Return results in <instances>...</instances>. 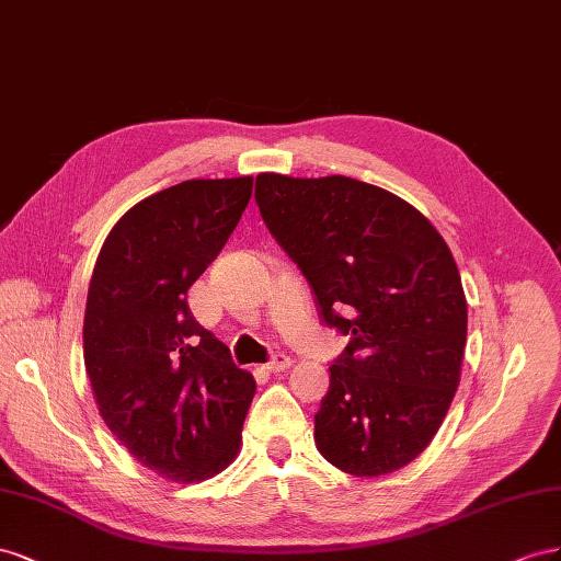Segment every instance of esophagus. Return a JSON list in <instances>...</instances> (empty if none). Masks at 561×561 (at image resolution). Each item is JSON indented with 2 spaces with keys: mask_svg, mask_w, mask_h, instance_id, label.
<instances>
[{
  "mask_svg": "<svg viewBox=\"0 0 561 561\" xmlns=\"http://www.w3.org/2000/svg\"><path fill=\"white\" fill-rule=\"evenodd\" d=\"M291 364H294V359L289 355H272V359L265 364V369L270 374H279V371L291 369Z\"/></svg>",
  "mask_w": 561,
  "mask_h": 561,
  "instance_id": "1",
  "label": "esophagus"
}]
</instances>
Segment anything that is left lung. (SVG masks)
<instances>
[{"label": "left lung", "mask_w": 561, "mask_h": 561, "mask_svg": "<svg viewBox=\"0 0 561 561\" xmlns=\"http://www.w3.org/2000/svg\"><path fill=\"white\" fill-rule=\"evenodd\" d=\"M255 202L319 314L350 335L314 415L319 454L355 477L409 466L460 382L468 302L451 249L415 206L347 175L261 173Z\"/></svg>", "instance_id": "left-lung-1"}]
</instances>
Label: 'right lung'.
Listing matches in <instances>:
<instances>
[{
	"instance_id": "add662e5",
	"label": "right lung",
	"mask_w": 561,
	"mask_h": 561,
	"mask_svg": "<svg viewBox=\"0 0 561 561\" xmlns=\"http://www.w3.org/2000/svg\"><path fill=\"white\" fill-rule=\"evenodd\" d=\"M253 179L183 181L131 206L95 259L84 366L129 454L169 482H204L242 444L255 380L187 308L251 199Z\"/></svg>"
}]
</instances>
